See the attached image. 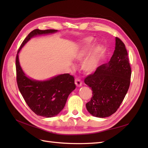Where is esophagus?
<instances>
[{"mask_svg":"<svg viewBox=\"0 0 148 148\" xmlns=\"http://www.w3.org/2000/svg\"><path fill=\"white\" fill-rule=\"evenodd\" d=\"M75 84H76V85L77 87H81L82 86V81H81L79 78H76V79H75Z\"/></svg>","mask_w":148,"mask_h":148,"instance_id":"1","label":"esophagus"}]
</instances>
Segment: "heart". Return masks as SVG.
<instances>
[{"label":"heart","instance_id":"heart-1","mask_svg":"<svg viewBox=\"0 0 148 148\" xmlns=\"http://www.w3.org/2000/svg\"><path fill=\"white\" fill-rule=\"evenodd\" d=\"M93 40V37H87L83 40L82 45H81L80 49L78 50L76 55V58L79 60H82L88 54L92 45ZM101 53V46L96 45L94 46L89 55L83 62V70L86 72H88V73H92V72L95 71L99 65Z\"/></svg>","mask_w":148,"mask_h":148}]
</instances>
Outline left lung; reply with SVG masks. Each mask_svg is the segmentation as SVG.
I'll list each match as a JSON object with an SVG mask.
<instances>
[{
	"mask_svg": "<svg viewBox=\"0 0 148 148\" xmlns=\"http://www.w3.org/2000/svg\"><path fill=\"white\" fill-rule=\"evenodd\" d=\"M115 49L108 63L84 79L92 88V97L86 104L91 114L109 117L117 111L129 88L131 68L124 43L116 37Z\"/></svg>",
	"mask_w": 148,
	"mask_h": 148,
	"instance_id": "1",
	"label": "left lung"
}]
</instances>
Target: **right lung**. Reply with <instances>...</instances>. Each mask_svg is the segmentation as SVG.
Returning a JSON list of instances; mask_svg holds the SVG:
<instances>
[{
    "mask_svg": "<svg viewBox=\"0 0 148 148\" xmlns=\"http://www.w3.org/2000/svg\"><path fill=\"white\" fill-rule=\"evenodd\" d=\"M57 32L58 30L53 29L34 30L22 42L16 58L19 90L30 109L37 115L45 118L54 117L62 111L69 95L76 88L74 77L69 74H64L46 80L32 79L27 76L22 69L19 61V53L33 37Z\"/></svg>",
    "mask_w": 148,
    "mask_h": 148,
    "instance_id": "1",
    "label": "right lung"
}]
</instances>
